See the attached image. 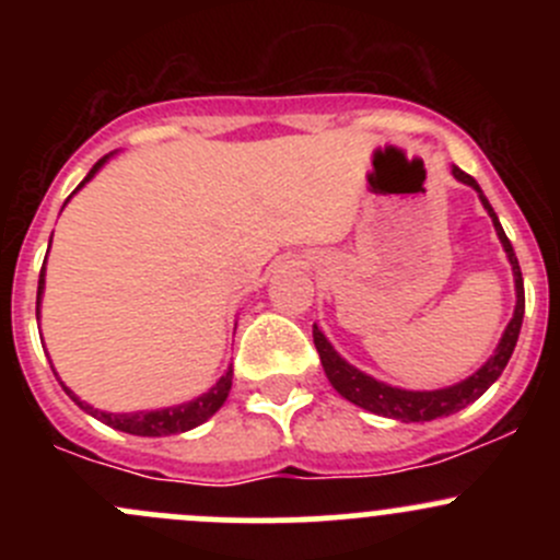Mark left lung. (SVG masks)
<instances>
[{"instance_id": "8db88e82", "label": "left lung", "mask_w": 560, "mask_h": 560, "mask_svg": "<svg viewBox=\"0 0 560 560\" xmlns=\"http://www.w3.org/2000/svg\"><path fill=\"white\" fill-rule=\"evenodd\" d=\"M453 175L460 180V184L477 189L485 211H488L490 219H493L495 235H499L501 246H504L506 257H510L512 273H515V292H517L515 314H512L510 325H506L504 336H501L499 347H495V352L490 354L488 363H485L477 374L468 376V380L457 382V385L444 387V389L389 387V385H385V382L374 380V376L363 374V371H358L354 365H349L347 360H343L341 354L332 349V343L327 341L325 332L314 325V343H316V352H319L322 369H325L330 385L338 389V395H343L347 400H352V404L360 406V409H369L380 417H389V420L428 422V420H436V417H450V415H455V411L466 409L468 404H474V400H477L485 389L499 380L501 371H504L506 363H510L512 352H515L517 336H521V325H523V314H525V292H523V273H521V265H517L515 248H512L504 228H501L499 217H495V211L490 208L488 197L482 195V189H479L477 180H474L468 173H463L460 167H453Z\"/></svg>"}]
</instances>
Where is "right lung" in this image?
I'll return each instance as SVG.
<instances>
[{
  "instance_id": "right-lung-1",
  "label": "right lung",
  "mask_w": 560,
  "mask_h": 560,
  "mask_svg": "<svg viewBox=\"0 0 560 560\" xmlns=\"http://www.w3.org/2000/svg\"><path fill=\"white\" fill-rule=\"evenodd\" d=\"M105 162H107V156H103V160H100L97 165L89 171L86 178L78 184V189H81V186H86L89 180L97 175L100 167L105 165ZM75 191H72V195H75ZM70 197H67V200H70ZM43 290H45V262H43V270H39V284H37V314H39V301H43ZM59 385L65 387V393L70 395V398L75 400L83 411H89V415L97 417V420L105 422V425L116 428V431L132 433V436H171V433H184V431H191V428L202 425L208 417H213L219 409H222V404L228 400V395H230V387H233V369H228V374H224L217 385L208 389V393H202L200 398L189 400V404L167 406V409H154V411H129V415H113V411L92 409V406H89L86 400L78 398V395L72 393L65 382H59Z\"/></svg>"
}]
</instances>
